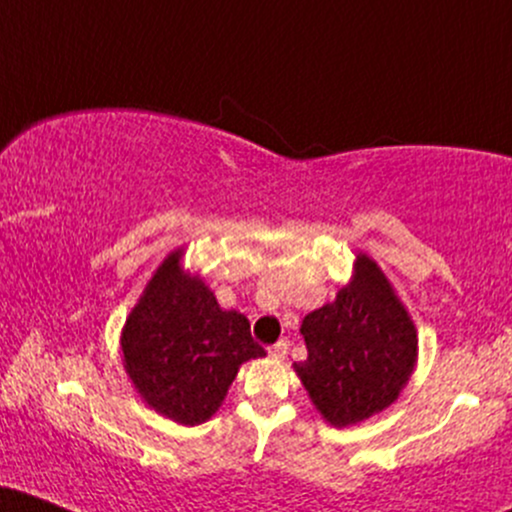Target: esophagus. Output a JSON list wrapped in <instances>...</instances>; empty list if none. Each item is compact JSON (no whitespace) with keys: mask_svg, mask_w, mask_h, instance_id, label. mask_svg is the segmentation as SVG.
I'll use <instances>...</instances> for the list:
<instances>
[{"mask_svg":"<svg viewBox=\"0 0 512 512\" xmlns=\"http://www.w3.org/2000/svg\"><path fill=\"white\" fill-rule=\"evenodd\" d=\"M269 354H272L274 358H284L286 354H289V342H286V339H279V342L269 346Z\"/></svg>","mask_w":512,"mask_h":512,"instance_id":"34e87169","label":"esophagus"}]
</instances>
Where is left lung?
<instances>
[{"mask_svg": "<svg viewBox=\"0 0 512 512\" xmlns=\"http://www.w3.org/2000/svg\"><path fill=\"white\" fill-rule=\"evenodd\" d=\"M301 334L308 358L293 368L317 411L339 428L395 402L416 363L414 322L366 255L334 303L305 315Z\"/></svg>", "mask_w": 512, "mask_h": 512, "instance_id": "left-lung-1", "label": "left lung"}]
</instances>
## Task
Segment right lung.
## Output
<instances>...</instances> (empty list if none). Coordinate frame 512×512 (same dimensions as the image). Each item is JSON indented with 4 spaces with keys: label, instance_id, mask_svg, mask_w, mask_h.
I'll return each instance as SVG.
<instances>
[{
    "label": "right lung",
    "instance_id": "obj_1",
    "mask_svg": "<svg viewBox=\"0 0 512 512\" xmlns=\"http://www.w3.org/2000/svg\"><path fill=\"white\" fill-rule=\"evenodd\" d=\"M173 252L134 305L122 354L134 387L158 414L195 426L226 397L240 363L264 356L248 317L221 310L202 279L180 269Z\"/></svg>",
    "mask_w": 512,
    "mask_h": 512
}]
</instances>
